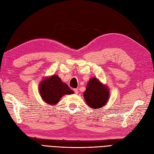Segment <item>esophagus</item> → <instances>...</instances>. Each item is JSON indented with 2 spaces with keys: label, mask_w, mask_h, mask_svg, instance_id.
Returning a JSON list of instances; mask_svg holds the SVG:
<instances>
[{
  "label": "esophagus",
  "mask_w": 154,
  "mask_h": 154,
  "mask_svg": "<svg viewBox=\"0 0 154 154\" xmlns=\"http://www.w3.org/2000/svg\"><path fill=\"white\" fill-rule=\"evenodd\" d=\"M74 91L75 93V94H78V89H74Z\"/></svg>",
  "instance_id": "1"
}]
</instances>
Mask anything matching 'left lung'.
<instances>
[{"instance_id":"1","label":"left lung","mask_w":154,"mask_h":154,"mask_svg":"<svg viewBox=\"0 0 154 154\" xmlns=\"http://www.w3.org/2000/svg\"><path fill=\"white\" fill-rule=\"evenodd\" d=\"M84 97L89 106L99 109L106 103L109 98V91L99 80L92 78L88 82Z\"/></svg>"}]
</instances>
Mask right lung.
Returning a JSON list of instances; mask_svg holds the SVG:
<instances>
[{
    "label": "right lung",
    "instance_id": "1",
    "mask_svg": "<svg viewBox=\"0 0 154 154\" xmlns=\"http://www.w3.org/2000/svg\"><path fill=\"white\" fill-rule=\"evenodd\" d=\"M39 91L42 99L49 104L57 103L64 95L74 93L68 85L63 83L61 78L57 75L42 81L40 85Z\"/></svg>",
    "mask_w": 154,
    "mask_h": 154
}]
</instances>
